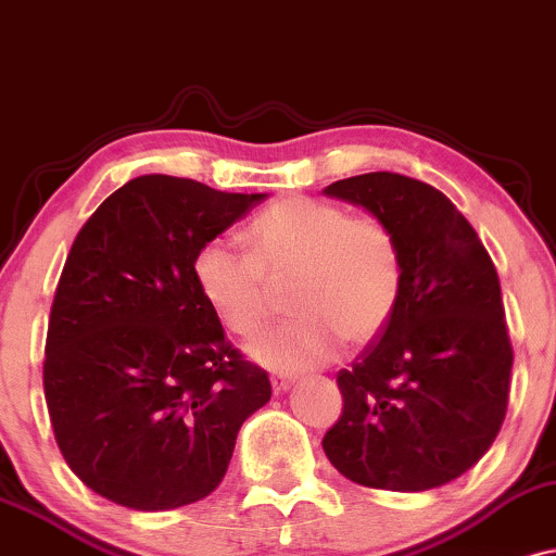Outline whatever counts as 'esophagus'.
<instances>
[{"mask_svg": "<svg viewBox=\"0 0 556 556\" xmlns=\"http://www.w3.org/2000/svg\"><path fill=\"white\" fill-rule=\"evenodd\" d=\"M270 384H273V390H276V393H286V390H289L293 384V380H291V377H286V375H273Z\"/></svg>", "mask_w": 556, "mask_h": 556, "instance_id": "obj_1", "label": "esophagus"}]
</instances>
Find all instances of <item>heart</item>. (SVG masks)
Instances as JSON below:
<instances>
[{"mask_svg": "<svg viewBox=\"0 0 556 556\" xmlns=\"http://www.w3.org/2000/svg\"><path fill=\"white\" fill-rule=\"evenodd\" d=\"M250 252L215 237L192 260L202 302L233 336L257 330L267 283L289 280L291 319L247 345L260 367L278 375L325 367L349 343H369L388 328L403 293V252L395 231L336 202L286 198L247 228Z\"/></svg>", "mask_w": 556, "mask_h": 556, "instance_id": "b5f03b06", "label": "heart"}]
</instances>
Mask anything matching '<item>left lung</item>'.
<instances>
[{
    "label": "left lung",
    "instance_id": "8db88e82",
    "mask_svg": "<svg viewBox=\"0 0 556 556\" xmlns=\"http://www.w3.org/2000/svg\"><path fill=\"white\" fill-rule=\"evenodd\" d=\"M323 192L384 220L403 252L393 319L338 371L343 414L325 455L362 486L447 484L492 447L507 410L513 345L492 257L450 198L419 179L375 172Z\"/></svg>",
    "mask_w": 556,
    "mask_h": 556
}]
</instances>
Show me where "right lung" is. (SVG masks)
Segmentation results:
<instances>
[{"instance_id":"1","label":"right lung","mask_w":556,"mask_h":556,"mask_svg":"<svg viewBox=\"0 0 556 556\" xmlns=\"http://www.w3.org/2000/svg\"><path fill=\"white\" fill-rule=\"evenodd\" d=\"M265 198L146 174L75 237L43 393L64 460L101 497L142 513L207 497L241 424L270 401L267 371L231 349L192 278L200 247Z\"/></svg>"}]
</instances>
